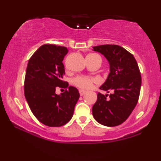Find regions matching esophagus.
Masks as SVG:
<instances>
[{
	"label": "esophagus",
	"mask_w": 161,
	"mask_h": 161,
	"mask_svg": "<svg viewBox=\"0 0 161 161\" xmlns=\"http://www.w3.org/2000/svg\"><path fill=\"white\" fill-rule=\"evenodd\" d=\"M79 94H80V95L81 96H83L85 95V94H86V92L85 91H83V90H81V89H79Z\"/></svg>",
	"instance_id": "obj_1"
}]
</instances>
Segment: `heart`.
<instances>
[{"instance_id": "heart-1", "label": "heart", "mask_w": 161, "mask_h": 161, "mask_svg": "<svg viewBox=\"0 0 161 161\" xmlns=\"http://www.w3.org/2000/svg\"><path fill=\"white\" fill-rule=\"evenodd\" d=\"M95 57L97 56L95 54H88L86 57V60H88ZM96 82H97V79L93 78V77L86 76V75H78V76H75V78L72 79V84L82 90L89 89Z\"/></svg>"}]
</instances>
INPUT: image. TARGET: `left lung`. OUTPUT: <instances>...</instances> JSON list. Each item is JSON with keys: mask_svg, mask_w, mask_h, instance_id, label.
<instances>
[{"mask_svg": "<svg viewBox=\"0 0 161 161\" xmlns=\"http://www.w3.org/2000/svg\"><path fill=\"white\" fill-rule=\"evenodd\" d=\"M93 51L104 55L110 64V73L100 89L111 94H97L92 114L100 124L119 125L126 120L138 103L142 85L139 68L133 55L121 46H95Z\"/></svg>", "mask_w": 161, "mask_h": 161, "instance_id": "1", "label": "left lung"}]
</instances>
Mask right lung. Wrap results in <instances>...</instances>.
Masks as SVG:
<instances>
[{
	"mask_svg": "<svg viewBox=\"0 0 161 161\" xmlns=\"http://www.w3.org/2000/svg\"><path fill=\"white\" fill-rule=\"evenodd\" d=\"M68 53L66 47L44 45L29 60L25 72L24 94L32 114L38 120L51 127L62 126L73 117L79 98L78 89L63 81V64ZM66 88L60 95L56 88Z\"/></svg>",
	"mask_w": 161,
	"mask_h": 161,
	"instance_id": "obj_1",
	"label": "right lung"
}]
</instances>
